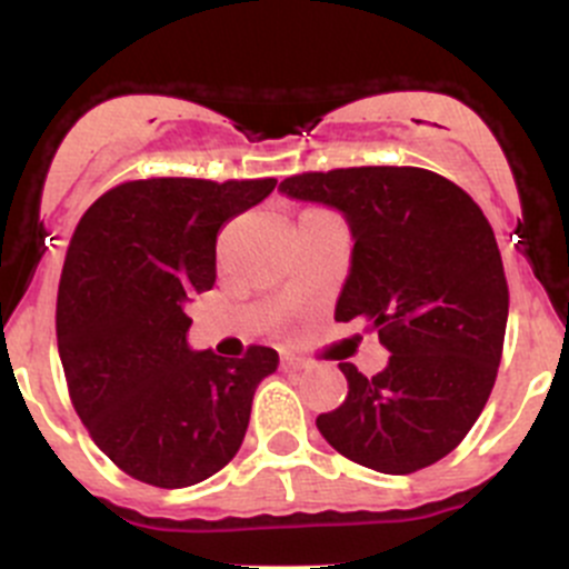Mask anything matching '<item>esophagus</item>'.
I'll return each mask as SVG.
<instances>
[{
	"label": "esophagus",
	"instance_id": "1",
	"mask_svg": "<svg viewBox=\"0 0 569 569\" xmlns=\"http://www.w3.org/2000/svg\"><path fill=\"white\" fill-rule=\"evenodd\" d=\"M306 369V363H302L300 358H291V355H283L280 358V371H300Z\"/></svg>",
	"mask_w": 569,
	"mask_h": 569
}]
</instances>
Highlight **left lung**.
Returning a JSON list of instances; mask_svg holds the SVG:
<instances>
[{
    "label": "left lung",
    "mask_w": 569,
    "mask_h": 569,
    "mask_svg": "<svg viewBox=\"0 0 569 569\" xmlns=\"http://www.w3.org/2000/svg\"><path fill=\"white\" fill-rule=\"evenodd\" d=\"M280 192L338 209L352 267L336 321L366 319L391 352L321 412V438L347 460L405 476L455 451L496 386L509 289L496 233L465 189L421 168H341L280 181Z\"/></svg>",
    "instance_id": "left-lung-1"
}]
</instances>
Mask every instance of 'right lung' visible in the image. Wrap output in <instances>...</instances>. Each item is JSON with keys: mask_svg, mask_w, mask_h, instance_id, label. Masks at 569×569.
Returning a JSON list of instances; mask_svg holds the SVG:
<instances>
[{"mask_svg": "<svg viewBox=\"0 0 569 569\" xmlns=\"http://www.w3.org/2000/svg\"><path fill=\"white\" fill-rule=\"evenodd\" d=\"M274 178H146L82 214L57 291V349L73 410L123 473L198 485L242 446L252 393L278 352L239 360L187 343L189 297L217 278V233L261 203Z\"/></svg>", "mask_w": 569, "mask_h": 569, "instance_id": "1", "label": "right lung"}]
</instances>
